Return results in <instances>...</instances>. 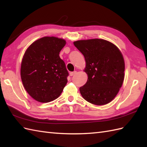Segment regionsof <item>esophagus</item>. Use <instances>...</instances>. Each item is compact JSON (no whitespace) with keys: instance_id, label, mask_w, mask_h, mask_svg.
Masks as SVG:
<instances>
[{"instance_id":"esophagus-1","label":"esophagus","mask_w":147,"mask_h":147,"mask_svg":"<svg viewBox=\"0 0 147 147\" xmlns=\"http://www.w3.org/2000/svg\"><path fill=\"white\" fill-rule=\"evenodd\" d=\"M76 73V71H73V72H71V73H69V74H70L71 76H74V74H75Z\"/></svg>"}]
</instances>
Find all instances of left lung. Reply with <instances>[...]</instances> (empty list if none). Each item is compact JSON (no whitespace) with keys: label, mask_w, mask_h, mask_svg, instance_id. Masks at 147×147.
<instances>
[{"label":"left lung","mask_w":147,"mask_h":147,"mask_svg":"<svg viewBox=\"0 0 147 147\" xmlns=\"http://www.w3.org/2000/svg\"><path fill=\"white\" fill-rule=\"evenodd\" d=\"M74 45L84 55L88 80L80 92L91 104H108L117 95L124 78V61L113 43L103 39L78 40Z\"/></svg>","instance_id":"left-lung-1"}]
</instances>
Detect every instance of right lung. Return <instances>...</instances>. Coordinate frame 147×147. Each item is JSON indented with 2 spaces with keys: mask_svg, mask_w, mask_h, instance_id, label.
Masks as SVG:
<instances>
[{
  "mask_svg": "<svg viewBox=\"0 0 147 147\" xmlns=\"http://www.w3.org/2000/svg\"><path fill=\"white\" fill-rule=\"evenodd\" d=\"M65 45L63 39L45 36L34 42L24 53L21 80L26 92L36 101L54 100L67 84L68 71L59 57Z\"/></svg>",
  "mask_w": 147,
  "mask_h": 147,
  "instance_id": "1",
  "label": "right lung"
}]
</instances>
